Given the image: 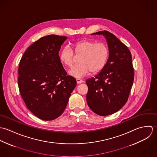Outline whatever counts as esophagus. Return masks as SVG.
<instances>
[{
	"instance_id": "34e87169",
	"label": "esophagus",
	"mask_w": 157,
	"mask_h": 157,
	"mask_svg": "<svg viewBox=\"0 0 157 157\" xmlns=\"http://www.w3.org/2000/svg\"><path fill=\"white\" fill-rule=\"evenodd\" d=\"M76 82H77V84H81L82 82H83V81L81 79H76Z\"/></svg>"
}]
</instances>
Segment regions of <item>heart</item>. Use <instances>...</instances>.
Here are the masks:
<instances>
[{
    "label": "heart",
    "instance_id": "heart-1",
    "mask_svg": "<svg viewBox=\"0 0 157 157\" xmlns=\"http://www.w3.org/2000/svg\"><path fill=\"white\" fill-rule=\"evenodd\" d=\"M76 55H81L79 63L70 68L69 75L76 78L86 76L90 71L92 73L100 71L107 62L109 50L104 42H97L90 40H83L73 45ZM59 59L66 66L71 67L75 61V55L70 47H63L59 52Z\"/></svg>",
    "mask_w": 157,
    "mask_h": 157
}]
</instances>
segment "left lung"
<instances>
[{
  "instance_id": "8db88e82",
  "label": "left lung",
  "mask_w": 157,
  "mask_h": 157,
  "mask_svg": "<svg viewBox=\"0 0 157 157\" xmlns=\"http://www.w3.org/2000/svg\"><path fill=\"white\" fill-rule=\"evenodd\" d=\"M92 34L105 37L109 56L99 74L86 81L89 89L87 102L95 113L107 116L120 110L128 100L134 79L132 55L112 33L104 30Z\"/></svg>"
}]
</instances>
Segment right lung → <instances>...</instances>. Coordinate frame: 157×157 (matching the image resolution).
Masks as SVG:
<instances>
[{
    "label": "right lung",
    "instance_id": "1",
    "mask_svg": "<svg viewBox=\"0 0 157 157\" xmlns=\"http://www.w3.org/2000/svg\"><path fill=\"white\" fill-rule=\"evenodd\" d=\"M67 37L51 34L34 42L24 53L19 65L18 86L29 110L37 118L53 120L65 109L76 87L67 73L59 52Z\"/></svg>",
    "mask_w": 157,
    "mask_h": 157
}]
</instances>
